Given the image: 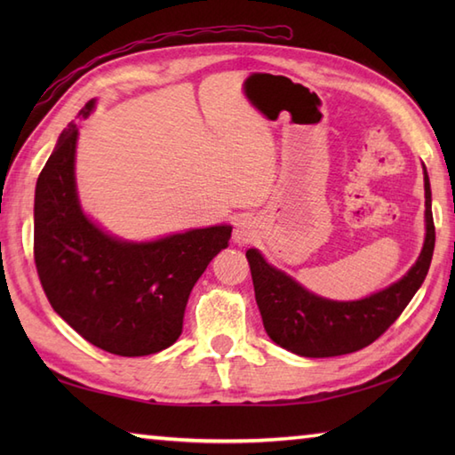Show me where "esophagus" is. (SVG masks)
I'll list each match as a JSON object with an SVG mask.
<instances>
[{
    "label": "esophagus",
    "instance_id": "esophagus-1",
    "mask_svg": "<svg viewBox=\"0 0 455 455\" xmlns=\"http://www.w3.org/2000/svg\"><path fill=\"white\" fill-rule=\"evenodd\" d=\"M254 235H256V230H254V222L250 220L248 217H240V219L236 220L235 235H233L235 243H236V244H248L250 240L254 238Z\"/></svg>",
    "mask_w": 455,
    "mask_h": 455
}]
</instances>
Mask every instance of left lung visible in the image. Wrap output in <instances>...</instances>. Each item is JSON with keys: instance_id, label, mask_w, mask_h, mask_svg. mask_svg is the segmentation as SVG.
<instances>
[{"instance_id": "1", "label": "left lung", "mask_w": 455, "mask_h": 455, "mask_svg": "<svg viewBox=\"0 0 455 455\" xmlns=\"http://www.w3.org/2000/svg\"><path fill=\"white\" fill-rule=\"evenodd\" d=\"M427 238L409 274L397 283L360 301H331L316 297L295 279L269 266L258 250L246 252L252 272L256 303L267 336L285 350L305 357H332L362 350L397 321L419 291L434 254L436 230L432 219V193L424 170Z\"/></svg>"}]
</instances>
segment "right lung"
Returning a JSON list of instances; mask_svg holds the SVG:
<instances>
[{"label": "right lung", "instance_id": "right-lung-1", "mask_svg": "<svg viewBox=\"0 0 455 455\" xmlns=\"http://www.w3.org/2000/svg\"><path fill=\"white\" fill-rule=\"evenodd\" d=\"M95 101L78 113L85 119ZM78 124L70 123L35 189V264L54 311L115 355H148L178 340L193 285L228 246L233 227L124 243L84 215L76 193Z\"/></svg>", "mask_w": 455, "mask_h": 455}]
</instances>
